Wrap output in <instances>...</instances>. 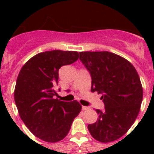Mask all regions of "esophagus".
Returning a JSON list of instances; mask_svg holds the SVG:
<instances>
[{
	"instance_id": "1",
	"label": "esophagus",
	"mask_w": 154,
	"mask_h": 154,
	"mask_svg": "<svg viewBox=\"0 0 154 154\" xmlns=\"http://www.w3.org/2000/svg\"><path fill=\"white\" fill-rule=\"evenodd\" d=\"M82 110H87V109H88V107H87V106H82Z\"/></svg>"
}]
</instances>
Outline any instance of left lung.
Listing matches in <instances>:
<instances>
[{"instance_id":"left-lung-1","label":"left lung","mask_w":154,"mask_h":154,"mask_svg":"<svg viewBox=\"0 0 154 154\" xmlns=\"http://www.w3.org/2000/svg\"><path fill=\"white\" fill-rule=\"evenodd\" d=\"M79 59L90 72L91 92L101 94L105 110L97 109V122L88 125L94 139L115 141L125 134L139 115L143 100L139 74L125 58L107 51L80 52Z\"/></svg>"}]
</instances>
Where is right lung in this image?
Listing matches in <instances>:
<instances>
[{
    "label": "right lung",
    "mask_w": 154,
    "mask_h": 154,
    "mask_svg": "<svg viewBox=\"0 0 154 154\" xmlns=\"http://www.w3.org/2000/svg\"><path fill=\"white\" fill-rule=\"evenodd\" d=\"M78 57L75 51L39 53L27 61L19 73L14 93L19 114L27 128L44 141L55 143L64 139L82 110L77 100L54 99L59 68L73 63Z\"/></svg>",
    "instance_id": "add662e5"
}]
</instances>
